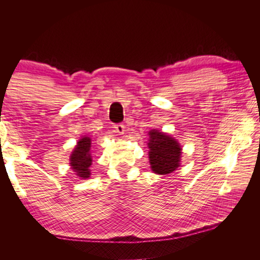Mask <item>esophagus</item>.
Instances as JSON below:
<instances>
[{"mask_svg":"<svg viewBox=\"0 0 260 260\" xmlns=\"http://www.w3.org/2000/svg\"><path fill=\"white\" fill-rule=\"evenodd\" d=\"M114 132H116V133H118V134H124L125 133V125H122V124H117V125H114Z\"/></svg>","mask_w":260,"mask_h":260,"instance_id":"1","label":"esophagus"}]
</instances>
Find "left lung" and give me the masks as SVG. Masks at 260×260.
<instances>
[{
	"label": "left lung",
	"mask_w": 260,
	"mask_h": 260,
	"mask_svg": "<svg viewBox=\"0 0 260 260\" xmlns=\"http://www.w3.org/2000/svg\"><path fill=\"white\" fill-rule=\"evenodd\" d=\"M149 161L152 172L166 175L174 172L180 166L181 147L177 140L162 132H149Z\"/></svg>",
	"instance_id": "1"
}]
</instances>
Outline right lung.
<instances>
[{"label": "right lung", "instance_id": "obj_1", "mask_svg": "<svg viewBox=\"0 0 260 260\" xmlns=\"http://www.w3.org/2000/svg\"><path fill=\"white\" fill-rule=\"evenodd\" d=\"M91 139L88 136H83L78 141L76 148L73 149L72 155L70 157V165L71 169L76 172L78 177L82 179H88L90 177L89 167L91 165V155H90Z\"/></svg>", "mask_w": 260, "mask_h": 260}]
</instances>
